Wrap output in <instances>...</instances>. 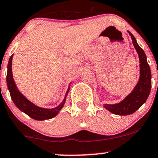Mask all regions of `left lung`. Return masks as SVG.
<instances>
[{
    "label": "left lung",
    "instance_id": "1",
    "mask_svg": "<svg viewBox=\"0 0 158 158\" xmlns=\"http://www.w3.org/2000/svg\"><path fill=\"white\" fill-rule=\"evenodd\" d=\"M128 32L131 36L134 47L139 54L140 62V77L138 84L132 93L129 94L123 101L114 105H104V107L108 111L117 115H129L135 112L145 102L150 94L152 87V74L145 52L137 44L133 35L130 31Z\"/></svg>",
    "mask_w": 158,
    "mask_h": 158
}]
</instances>
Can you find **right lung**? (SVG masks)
<instances>
[{"mask_svg": "<svg viewBox=\"0 0 158 158\" xmlns=\"http://www.w3.org/2000/svg\"><path fill=\"white\" fill-rule=\"evenodd\" d=\"M12 59H13V55L10 56V58L9 59V62H8L6 84H7L8 89H9L10 93L11 99L14 102V104L16 105V106L19 109L21 110L22 111L28 114L30 118L37 120L51 119V118H54L56 115L58 114L59 111L62 109L64 104H65L66 96H67L70 87H69V89H68L63 101L56 108L48 109V108H40V107L35 106L31 102L27 99L17 89V86H16L14 82V80L13 78V74H12Z\"/></svg>", "mask_w": 158, "mask_h": 158, "instance_id": "1", "label": "right lung"}]
</instances>
